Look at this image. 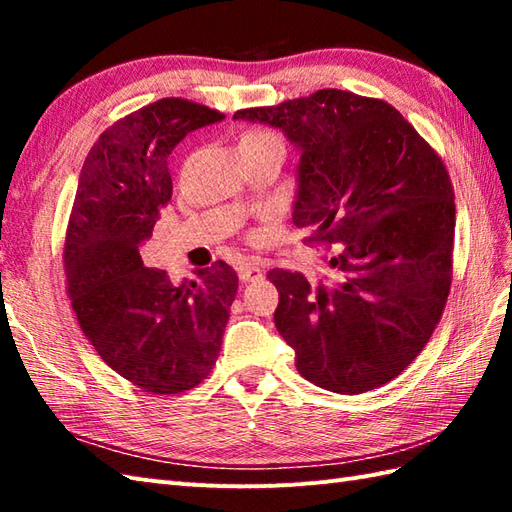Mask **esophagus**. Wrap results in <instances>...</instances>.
<instances>
[{
	"label": "esophagus",
	"instance_id": "esophagus-1",
	"mask_svg": "<svg viewBox=\"0 0 512 512\" xmlns=\"http://www.w3.org/2000/svg\"><path fill=\"white\" fill-rule=\"evenodd\" d=\"M237 275H239V279L244 281V284H248V281H257V279L264 277L262 268H259L257 264H253V262H242V264H239L237 266Z\"/></svg>",
	"mask_w": 512,
	"mask_h": 512
}]
</instances>
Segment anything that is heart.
Masks as SVG:
<instances>
[{"label":"heart","mask_w":512,"mask_h":512,"mask_svg":"<svg viewBox=\"0 0 512 512\" xmlns=\"http://www.w3.org/2000/svg\"><path fill=\"white\" fill-rule=\"evenodd\" d=\"M275 136L273 132H266V129H246V132L242 134V138H239V145H248V143H257V140H264V138H270Z\"/></svg>","instance_id":"b5f03b06"}]
</instances>
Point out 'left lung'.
<instances>
[{
	"label": "left lung",
	"mask_w": 512,
	"mask_h": 512,
	"mask_svg": "<svg viewBox=\"0 0 512 512\" xmlns=\"http://www.w3.org/2000/svg\"><path fill=\"white\" fill-rule=\"evenodd\" d=\"M235 118L284 129L301 151L292 222L332 248L328 281L266 275L275 325L299 374L336 394L394 380L429 343L453 281L455 193L447 165L394 105L317 90Z\"/></svg>",
	"instance_id": "1"
}]
</instances>
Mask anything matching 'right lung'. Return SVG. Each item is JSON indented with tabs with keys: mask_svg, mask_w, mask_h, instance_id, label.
<instances>
[{
	"mask_svg": "<svg viewBox=\"0 0 512 512\" xmlns=\"http://www.w3.org/2000/svg\"><path fill=\"white\" fill-rule=\"evenodd\" d=\"M222 118L180 96L118 118L83 162L65 228V284L85 339L151 394H180L211 374L237 292V273L222 259L180 286L140 259V242L171 200L173 147Z\"/></svg>",
	"mask_w": 512,
	"mask_h": 512,
	"instance_id": "add662e5",
	"label": "right lung"
}]
</instances>
